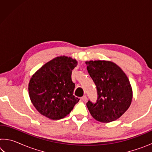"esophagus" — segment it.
<instances>
[{
  "instance_id": "1",
  "label": "esophagus",
  "mask_w": 152,
  "mask_h": 152,
  "mask_svg": "<svg viewBox=\"0 0 152 152\" xmlns=\"http://www.w3.org/2000/svg\"><path fill=\"white\" fill-rule=\"evenodd\" d=\"M81 99H82V101L86 102L87 101V96H86V95H84V96H83L81 98Z\"/></svg>"
}]
</instances>
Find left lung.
I'll return each mask as SVG.
<instances>
[{"instance_id":"left-lung-1","label":"left lung","mask_w":152,"mask_h":152,"mask_svg":"<svg viewBox=\"0 0 152 152\" xmlns=\"http://www.w3.org/2000/svg\"><path fill=\"white\" fill-rule=\"evenodd\" d=\"M86 64L98 95L96 102L88 101L86 103L91 115L102 123L119 119L132 101V88L127 76L112 61L96 60Z\"/></svg>"}]
</instances>
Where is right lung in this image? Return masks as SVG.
<instances>
[{
  "instance_id": "obj_1",
  "label": "right lung",
  "mask_w": 152,
  "mask_h": 152,
  "mask_svg": "<svg viewBox=\"0 0 152 152\" xmlns=\"http://www.w3.org/2000/svg\"><path fill=\"white\" fill-rule=\"evenodd\" d=\"M77 61L60 56L48 61L33 74L29 83L31 101L39 113L52 120L67 116L80 99L73 94L72 72Z\"/></svg>"
}]
</instances>
